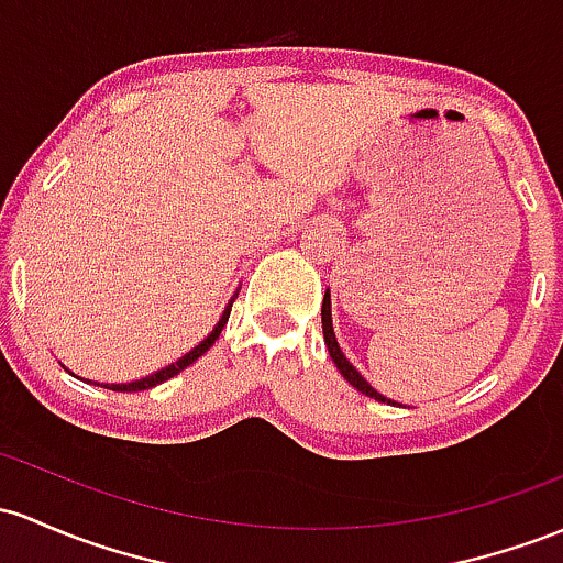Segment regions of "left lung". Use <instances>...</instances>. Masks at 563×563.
<instances>
[{"label": "left lung", "mask_w": 563, "mask_h": 563, "mask_svg": "<svg viewBox=\"0 0 563 563\" xmlns=\"http://www.w3.org/2000/svg\"><path fill=\"white\" fill-rule=\"evenodd\" d=\"M320 314H323V336H325V347H329V352H331V361L336 363L339 374H342L344 379H347L350 385L355 387L357 393L368 395V398H374V400H382V404H393V400H387L385 395L376 393L374 387L368 385V382L363 379V376L355 372V366H352V363L347 361V357H344V352L339 350L336 333H333V325H331V294H329V291H325V296H323V310H320Z\"/></svg>", "instance_id": "left-lung-1"}]
</instances>
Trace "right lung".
<instances>
[{"label": "right lung", "instance_id": "add662e5", "mask_svg": "<svg viewBox=\"0 0 563 563\" xmlns=\"http://www.w3.org/2000/svg\"><path fill=\"white\" fill-rule=\"evenodd\" d=\"M232 301H234V299H232ZM232 301H230V305H227V310H224V314H221V320H219V323H216V329L211 331V336H208L206 342H200V344H197V347L191 350V352H187V355H184L181 361H176V363H173V366L163 368V372H157V374L146 376V379L131 382V385H109V387L103 385V387H107V390H117V393H135V390H150V387H157V385H163L165 379H170V376H176L178 372H184V368L191 366V363H195L197 357H200V355H206V352L213 347V342H216V339H219L221 329H224V325H227V320H230V312H232Z\"/></svg>", "mask_w": 563, "mask_h": 563}]
</instances>
